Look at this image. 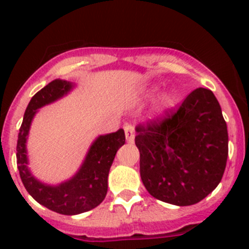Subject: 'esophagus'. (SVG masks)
Here are the masks:
<instances>
[{"instance_id":"1","label":"esophagus","mask_w":249,"mask_h":249,"mask_svg":"<svg viewBox=\"0 0 249 249\" xmlns=\"http://www.w3.org/2000/svg\"><path fill=\"white\" fill-rule=\"evenodd\" d=\"M124 133H126V140L128 143H133L135 142V127L132 124H126L124 127Z\"/></svg>"}]
</instances>
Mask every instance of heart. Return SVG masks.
Listing matches in <instances>:
<instances>
[{
  "instance_id": "heart-1",
  "label": "heart",
  "mask_w": 249,
  "mask_h": 249,
  "mask_svg": "<svg viewBox=\"0 0 249 249\" xmlns=\"http://www.w3.org/2000/svg\"><path fill=\"white\" fill-rule=\"evenodd\" d=\"M163 85L160 82L152 83V85H148L146 89L142 91V98L144 100H148V98L155 97L156 94L160 93V91L162 89ZM177 102V96L173 93L172 91H166L163 93L160 94L158 100L156 101L155 108H153V113L157 118L163 117L164 114L169 111V109L172 108L173 106L176 105Z\"/></svg>"
}]
</instances>
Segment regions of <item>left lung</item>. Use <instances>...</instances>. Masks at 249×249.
Segmentation results:
<instances>
[{"label":"left lung","instance_id":"1","mask_svg":"<svg viewBox=\"0 0 249 249\" xmlns=\"http://www.w3.org/2000/svg\"><path fill=\"white\" fill-rule=\"evenodd\" d=\"M140 173L155 198L198 203L215 190L228 157L227 124L212 91L197 89L163 121L136 127Z\"/></svg>","mask_w":249,"mask_h":249}]
</instances>
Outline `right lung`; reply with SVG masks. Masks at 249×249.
I'll return each mask as SVG.
<instances>
[{
	"label": "right lung",
	"instance_id": "add662e5",
	"mask_svg": "<svg viewBox=\"0 0 249 249\" xmlns=\"http://www.w3.org/2000/svg\"><path fill=\"white\" fill-rule=\"evenodd\" d=\"M76 83L66 80H53L31 98L26 108L18 140H17V167L22 183L39 204L59 214L74 215L87 212L101 204L108 188V173L114 156L124 144V131L100 135L86 153L80 168L72 177L57 184L45 183L31 172L27 152V140L31 124L39 108L67 96Z\"/></svg>",
	"mask_w": 249,
	"mask_h": 249
}]
</instances>
